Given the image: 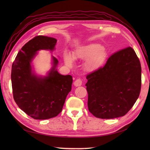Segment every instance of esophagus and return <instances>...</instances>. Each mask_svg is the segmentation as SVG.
Instances as JSON below:
<instances>
[{
  "label": "esophagus",
  "mask_w": 150,
  "mask_h": 150,
  "mask_svg": "<svg viewBox=\"0 0 150 150\" xmlns=\"http://www.w3.org/2000/svg\"><path fill=\"white\" fill-rule=\"evenodd\" d=\"M74 86L76 87L77 86H80L82 85V81L81 79H77V80H75L74 82Z\"/></svg>",
  "instance_id": "1"
}]
</instances>
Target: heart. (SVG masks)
Here are the masks:
<instances>
[{
	"label": "heart",
	"mask_w": 150,
	"mask_h": 150,
	"mask_svg": "<svg viewBox=\"0 0 150 150\" xmlns=\"http://www.w3.org/2000/svg\"><path fill=\"white\" fill-rule=\"evenodd\" d=\"M107 58L106 50L98 44H90L76 50L72 54V58L69 54L64 55V61L69 66L73 64V60L86 59L85 68L89 71H93L103 66Z\"/></svg>",
	"instance_id": "1"
}]
</instances>
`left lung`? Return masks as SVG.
<instances>
[{"instance_id":"left-lung-1","label":"left lung","mask_w":150,"mask_h":150,"mask_svg":"<svg viewBox=\"0 0 150 150\" xmlns=\"http://www.w3.org/2000/svg\"><path fill=\"white\" fill-rule=\"evenodd\" d=\"M88 106L100 119H114L128 112L139 98L141 66L131 47L115 53L106 64L87 75Z\"/></svg>"}]
</instances>
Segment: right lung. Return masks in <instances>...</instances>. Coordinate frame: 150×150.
Segmentation results:
<instances>
[{
    "instance_id": "add662e5",
    "label": "right lung",
    "mask_w": 150,
    "mask_h": 150,
    "mask_svg": "<svg viewBox=\"0 0 150 150\" xmlns=\"http://www.w3.org/2000/svg\"><path fill=\"white\" fill-rule=\"evenodd\" d=\"M57 39L39 35L19 51L12 64L13 95L20 109L35 119L55 117L61 112L66 98L71 90V75L57 71L59 61L52 56V67L46 76L37 75L31 64L40 50H55Z\"/></svg>"
}]
</instances>
